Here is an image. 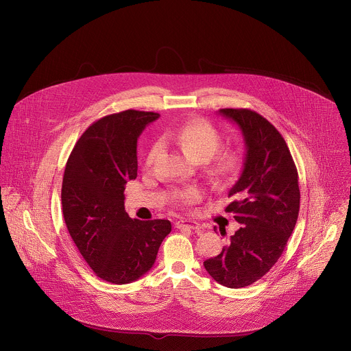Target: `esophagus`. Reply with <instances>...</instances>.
Returning a JSON list of instances; mask_svg holds the SVG:
<instances>
[{
	"label": "esophagus",
	"mask_w": 351,
	"mask_h": 351,
	"mask_svg": "<svg viewBox=\"0 0 351 351\" xmlns=\"http://www.w3.org/2000/svg\"><path fill=\"white\" fill-rule=\"evenodd\" d=\"M176 228L177 229H192V230H200L202 226L195 222V221H189V219H181L178 222H176Z\"/></svg>",
	"instance_id": "esophagus-1"
}]
</instances>
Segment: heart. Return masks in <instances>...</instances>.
Segmentation results:
<instances>
[{"instance_id": "obj_1", "label": "heart", "mask_w": 351, "mask_h": 351, "mask_svg": "<svg viewBox=\"0 0 351 351\" xmlns=\"http://www.w3.org/2000/svg\"><path fill=\"white\" fill-rule=\"evenodd\" d=\"M182 149L195 159L207 160L217 152L222 143L219 130L206 119H192L182 125L171 134ZM158 144L152 145L148 152L147 163L151 165L158 154ZM214 155V154H213ZM215 156V155H214ZM241 167V155L234 149H222L211 159V173L219 181L230 180ZM180 200L186 204H192L199 200L200 193L195 188L182 191L178 195Z\"/></svg>"}]
</instances>
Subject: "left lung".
<instances>
[{"mask_svg": "<svg viewBox=\"0 0 351 351\" xmlns=\"http://www.w3.org/2000/svg\"><path fill=\"white\" fill-rule=\"evenodd\" d=\"M243 136L246 154L241 177L226 207L241 228L222 252L204 261L207 272L226 287L261 279L282 256L300 213L298 173L278 129L249 109H221Z\"/></svg>", "mask_w": 351, "mask_h": 351, "instance_id": "obj_1", "label": "left lung"}]
</instances>
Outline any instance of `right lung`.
Instances as JSON below:
<instances>
[{
	"mask_svg": "<svg viewBox=\"0 0 351 351\" xmlns=\"http://www.w3.org/2000/svg\"><path fill=\"white\" fill-rule=\"evenodd\" d=\"M156 118L152 112L125 110L95 121L65 166V225L87 264L110 283H130L148 272L171 232L169 221L132 219L123 207L125 185L137 177V138Z\"/></svg>",
	"mask_w": 351,
	"mask_h": 351,
	"instance_id": "1",
	"label": "right lung"
}]
</instances>
